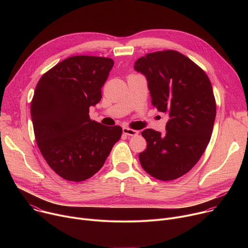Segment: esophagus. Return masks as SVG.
Wrapping results in <instances>:
<instances>
[{"mask_svg":"<svg viewBox=\"0 0 248 248\" xmlns=\"http://www.w3.org/2000/svg\"><path fill=\"white\" fill-rule=\"evenodd\" d=\"M123 132L125 135H128V136H134V135H137L139 133L138 130H134V129H131V128H128V127H124Z\"/></svg>","mask_w":248,"mask_h":248,"instance_id":"esophagus-1","label":"esophagus"}]
</instances>
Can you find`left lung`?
I'll use <instances>...</instances> for the list:
<instances>
[{
    "instance_id": "1",
    "label": "left lung",
    "mask_w": 248,
    "mask_h": 248,
    "mask_svg": "<svg viewBox=\"0 0 248 248\" xmlns=\"http://www.w3.org/2000/svg\"><path fill=\"white\" fill-rule=\"evenodd\" d=\"M134 69L148 81L151 102L169 114L167 132H141L147 148L139 153L146 172L160 181H172L189 171L204 153L213 131L216 101L204 70L174 50L146 54Z\"/></svg>"
}]
</instances>
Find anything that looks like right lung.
<instances>
[{
    "mask_svg": "<svg viewBox=\"0 0 248 248\" xmlns=\"http://www.w3.org/2000/svg\"><path fill=\"white\" fill-rule=\"evenodd\" d=\"M114 61L74 56L45 73L30 105L35 139L50 168L69 182H83L104 165L122 136L120 125L105 126L89 117L102 98Z\"/></svg>",
    "mask_w": 248,
    "mask_h": 248,
    "instance_id": "1",
    "label": "right lung"
}]
</instances>
